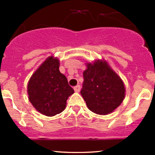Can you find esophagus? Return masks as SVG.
I'll use <instances>...</instances> for the list:
<instances>
[{
	"mask_svg": "<svg viewBox=\"0 0 155 155\" xmlns=\"http://www.w3.org/2000/svg\"><path fill=\"white\" fill-rule=\"evenodd\" d=\"M74 91L76 92H79V91H80V85H76V86H75L74 87Z\"/></svg>",
	"mask_w": 155,
	"mask_h": 155,
	"instance_id": "esophagus-1",
	"label": "esophagus"
}]
</instances>
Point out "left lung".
Segmentation results:
<instances>
[{"mask_svg":"<svg viewBox=\"0 0 155 155\" xmlns=\"http://www.w3.org/2000/svg\"><path fill=\"white\" fill-rule=\"evenodd\" d=\"M83 78L80 93L91 111L107 115L122 103L125 96L124 83L106 61L87 64Z\"/></svg>","mask_w":155,"mask_h":155,"instance_id":"left-lung-1","label":"left lung"}]
</instances>
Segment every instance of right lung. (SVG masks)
Returning a JSON list of instances; mask_svg holds the SVG:
<instances>
[{"mask_svg": "<svg viewBox=\"0 0 155 155\" xmlns=\"http://www.w3.org/2000/svg\"><path fill=\"white\" fill-rule=\"evenodd\" d=\"M59 65L58 59L48 58L32 75L28 85L30 102L46 116L63 112L67 100L74 93L66 76L59 71Z\"/></svg>", "mask_w": 155, "mask_h": 155, "instance_id": "obj_1", "label": "right lung"}]
</instances>
